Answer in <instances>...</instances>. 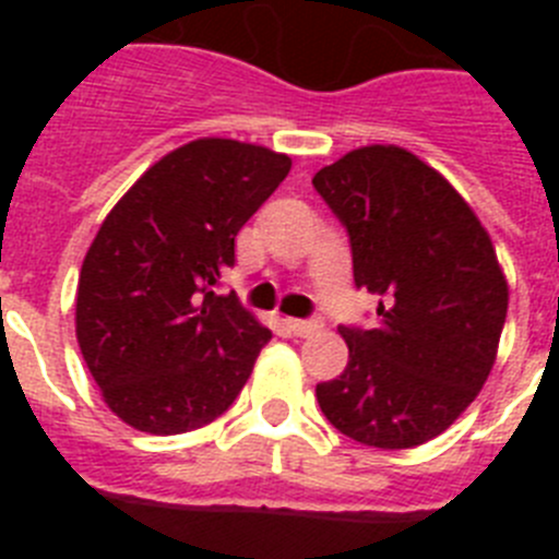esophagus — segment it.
I'll return each mask as SVG.
<instances>
[{
  "label": "esophagus",
  "instance_id": "esophagus-1",
  "mask_svg": "<svg viewBox=\"0 0 559 559\" xmlns=\"http://www.w3.org/2000/svg\"><path fill=\"white\" fill-rule=\"evenodd\" d=\"M285 328H288L294 335H299V338H308V335L319 333V328H322V324L308 322V319H285Z\"/></svg>",
  "mask_w": 559,
  "mask_h": 559
}]
</instances>
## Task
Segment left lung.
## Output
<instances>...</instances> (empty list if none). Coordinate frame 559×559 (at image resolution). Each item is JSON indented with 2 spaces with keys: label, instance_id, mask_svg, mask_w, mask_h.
Listing matches in <instances>:
<instances>
[{
  "label": "left lung",
  "instance_id": "obj_1",
  "mask_svg": "<svg viewBox=\"0 0 559 559\" xmlns=\"http://www.w3.org/2000/svg\"><path fill=\"white\" fill-rule=\"evenodd\" d=\"M313 187L347 229L355 285L380 296L378 328H338L349 360L316 400L360 445H423L453 426L496 364L510 288L490 235L406 147L349 151Z\"/></svg>",
  "mask_w": 559,
  "mask_h": 559
}]
</instances>
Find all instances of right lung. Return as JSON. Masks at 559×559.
<instances>
[{
    "instance_id": "right-lung-1",
    "label": "right lung",
    "mask_w": 559,
    "mask_h": 559,
    "mask_svg": "<svg viewBox=\"0 0 559 559\" xmlns=\"http://www.w3.org/2000/svg\"><path fill=\"white\" fill-rule=\"evenodd\" d=\"M290 159L237 140L187 142L142 173L92 240L75 333L106 406L136 431H195L246 386L271 330L218 294L235 237Z\"/></svg>"
}]
</instances>
